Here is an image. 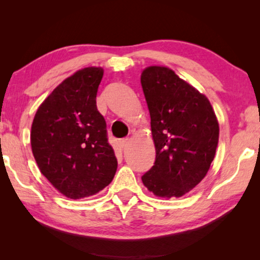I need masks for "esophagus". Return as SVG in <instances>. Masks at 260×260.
I'll list each match as a JSON object with an SVG mask.
<instances>
[{"instance_id": "1", "label": "esophagus", "mask_w": 260, "mask_h": 260, "mask_svg": "<svg viewBox=\"0 0 260 260\" xmlns=\"http://www.w3.org/2000/svg\"><path fill=\"white\" fill-rule=\"evenodd\" d=\"M128 142H129V139L128 138H124V139H120L119 140V143H120L121 147H126L127 143H128Z\"/></svg>"}]
</instances>
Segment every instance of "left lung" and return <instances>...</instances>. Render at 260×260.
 I'll list each match as a JSON object with an SVG mask.
<instances>
[{
  "instance_id": "obj_1",
  "label": "left lung",
  "mask_w": 260,
  "mask_h": 260,
  "mask_svg": "<svg viewBox=\"0 0 260 260\" xmlns=\"http://www.w3.org/2000/svg\"><path fill=\"white\" fill-rule=\"evenodd\" d=\"M141 85L151 118L155 164L142 182L158 197H181L208 173L219 140L210 101L164 67H149Z\"/></svg>"
}]
</instances>
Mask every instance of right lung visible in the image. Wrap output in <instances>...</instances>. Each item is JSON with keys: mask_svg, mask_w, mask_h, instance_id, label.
<instances>
[{"mask_svg": "<svg viewBox=\"0 0 260 260\" xmlns=\"http://www.w3.org/2000/svg\"><path fill=\"white\" fill-rule=\"evenodd\" d=\"M103 72L90 67L65 79L39 107L32 124L30 146L39 169L72 200L98 193L117 171L107 122L96 107Z\"/></svg>", "mask_w": 260, "mask_h": 260, "instance_id": "1", "label": "right lung"}]
</instances>
